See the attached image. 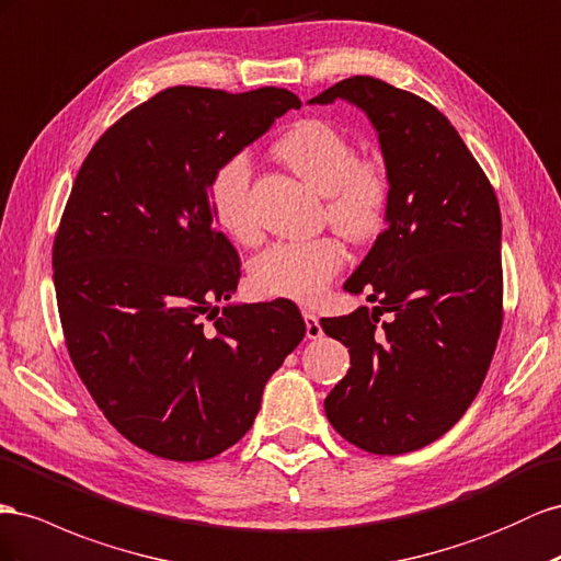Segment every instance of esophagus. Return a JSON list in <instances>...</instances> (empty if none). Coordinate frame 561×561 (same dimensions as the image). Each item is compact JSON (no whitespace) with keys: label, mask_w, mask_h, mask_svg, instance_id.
Wrapping results in <instances>:
<instances>
[{"label":"esophagus","mask_w":561,"mask_h":561,"mask_svg":"<svg viewBox=\"0 0 561 561\" xmlns=\"http://www.w3.org/2000/svg\"><path fill=\"white\" fill-rule=\"evenodd\" d=\"M305 313V323H307V337L309 340H318L323 335V328L321 321H318V316L313 311H301Z\"/></svg>","instance_id":"obj_1"}]
</instances>
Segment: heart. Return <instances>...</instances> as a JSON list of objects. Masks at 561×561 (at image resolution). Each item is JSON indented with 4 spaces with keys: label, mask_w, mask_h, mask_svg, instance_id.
<instances>
[{
    "label": "heart",
    "mask_w": 561,
    "mask_h": 561,
    "mask_svg": "<svg viewBox=\"0 0 561 561\" xmlns=\"http://www.w3.org/2000/svg\"><path fill=\"white\" fill-rule=\"evenodd\" d=\"M274 153L318 193L328 195V219L346 238H370L385 221L389 179L380 160H358L350 136L325 119H299L274 144ZM252 168L248 156H231L209 176L207 198L219 229L238 243H250L256 224L250 207ZM337 238L283 240L250 266V285L260 297L313 301L344 266Z\"/></svg>",
    "instance_id": "1"
}]
</instances>
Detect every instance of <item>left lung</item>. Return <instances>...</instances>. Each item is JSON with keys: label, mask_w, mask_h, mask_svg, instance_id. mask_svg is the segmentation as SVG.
<instances>
[{"label": "left lung", "mask_w": 561, "mask_h": 561, "mask_svg": "<svg viewBox=\"0 0 561 561\" xmlns=\"http://www.w3.org/2000/svg\"><path fill=\"white\" fill-rule=\"evenodd\" d=\"M337 99L377 131L389 205L387 229L344 283L377 307L321 318L352 356L325 415L350 444L399 456L444 436L486 377L503 328L501 207L456 127L425 99L356 75L309 103Z\"/></svg>", "instance_id": "8db88e82"}]
</instances>
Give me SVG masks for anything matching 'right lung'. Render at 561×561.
I'll use <instances>...</instances> for the list:
<instances>
[{
    "mask_svg": "<svg viewBox=\"0 0 561 561\" xmlns=\"http://www.w3.org/2000/svg\"><path fill=\"white\" fill-rule=\"evenodd\" d=\"M299 105L276 87H170L119 117L75 179L54 240L68 354L111 425L158 458L240 442L305 337L290 299L219 311L240 260L207 198L217 164Z\"/></svg>",
    "mask_w": 561,
    "mask_h": 561,
    "instance_id": "right-lung-1",
    "label": "right lung"
}]
</instances>
